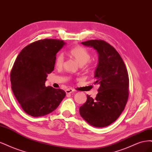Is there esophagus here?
<instances>
[{"mask_svg": "<svg viewBox=\"0 0 152 152\" xmlns=\"http://www.w3.org/2000/svg\"><path fill=\"white\" fill-rule=\"evenodd\" d=\"M74 92V90H72V89H66V93L67 94H71V93Z\"/></svg>", "mask_w": 152, "mask_h": 152, "instance_id": "34e87169", "label": "esophagus"}]
</instances>
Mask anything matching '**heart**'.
Listing matches in <instances>:
<instances>
[{
    "instance_id": "obj_1",
    "label": "heart",
    "mask_w": 152,
    "mask_h": 152,
    "mask_svg": "<svg viewBox=\"0 0 152 152\" xmlns=\"http://www.w3.org/2000/svg\"><path fill=\"white\" fill-rule=\"evenodd\" d=\"M70 56L73 57L81 66L87 65V67H90L91 63L89 61L91 58V53L86 48L77 45L72 48L69 51ZM64 57L62 53H58L56 58L55 64L58 67L62 66Z\"/></svg>"
}]
</instances>
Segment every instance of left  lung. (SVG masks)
I'll return each mask as SVG.
<instances>
[{
  "instance_id": "8db88e82",
  "label": "left lung",
  "mask_w": 152,
  "mask_h": 152,
  "mask_svg": "<svg viewBox=\"0 0 152 152\" xmlns=\"http://www.w3.org/2000/svg\"><path fill=\"white\" fill-rule=\"evenodd\" d=\"M81 43L94 47L99 53L94 83L100 87L95 99L87 95L80 114L90 125L103 128L115 121L125 108L129 96L128 71L119 53L109 43L102 40Z\"/></svg>"
}]
</instances>
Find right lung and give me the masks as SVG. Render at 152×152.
<instances>
[{
	"label": "right lung",
	"mask_w": 152,
	"mask_h": 152,
	"mask_svg": "<svg viewBox=\"0 0 152 152\" xmlns=\"http://www.w3.org/2000/svg\"><path fill=\"white\" fill-rule=\"evenodd\" d=\"M65 44L56 39L38 40L24 47L17 57L11 72V88L28 115L50 114L65 97L63 90L45 86L47 75L54 69L57 53Z\"/></svg>",
	"instance_id": "obj_1"
}]
</instances>
